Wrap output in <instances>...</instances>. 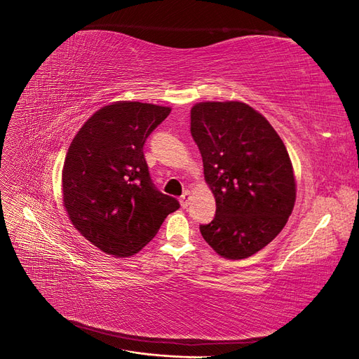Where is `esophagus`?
<instances>
[{
	"label": "esophagus",
	"instance_id": "esophagus-1",
	"mask_svg": "<svg viewBox=\"0 0 359 359\" xmlns=\"http://www.w3.org/2000/svg\"><path fill=\"white\" fill-rule=\"evenodd\" d=\"M190 201H191V193L189 190H186L182 193V196L180 198V203L182 208H187V206L190 205Z\"/></svg>",
	"mask_w": 359,
	"mask_h": 359
}]
</instances>
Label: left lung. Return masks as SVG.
<instances>
[{"label":"left lung","instance_id":"obj_1","mask_svg":"<svg viewBox=\"0 0 359 359\" xmlns=\"http://www.w3.org/2000/svg\"><path fill=\"white\" fill-rule=\"evenodd\" d=\"M190 119L217 212L201 233L222 257H250L281 232L295 205L287 149L268 119L243 102H201Z\"/></svg>","mask_w":359,"mask_h":359}]
</instances>
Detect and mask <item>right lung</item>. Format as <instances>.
I'll use <instances>...</instances> for the list:
<instances>
[{"label": "right lung", "mask_w": 359, "mask_h": 359, "mask_svg": "<svg viewBox=\"0 0 359 359\" xmlns=\"http://www.w3.org/2000/svg\"><path fill=\"white\" fill-rule=\"evenodd\" d=\"M169 114L166 106L115 102L93 114L72 140L62 168L64 208L106 255L140 252L180 208L154 187L144 157L147 137Z\"/></svg>", "instance_id": "right-lung-1"}]
</instances>
